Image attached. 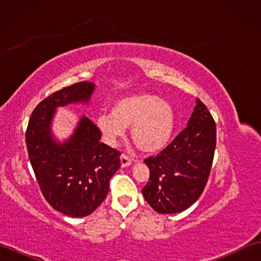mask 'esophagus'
I'll return each instance as SVG.
<instances>
[{
  "label": "esophagus",
  "instance_id": "obj_1",
  "mask_svg": "<svg viewBox=\"0 0 261 261\" xmlns=\"http://www.w3.org/2000/svg\"><path fill=\"white\" fill-rule=\"evenodd\" d=\"M132 164V159H130L126 154H122L121 156V166L122 167H127Z\"/></svg>",
  "mask_w": 261,
  "mask_h": 261
}]
</instances>
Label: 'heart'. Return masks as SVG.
<instances>
[{
  "instance_id": "b5f03b06",
  "label": "heart",
  "mask_w": 261,
  "mask_h": 261,
  "mask_svg": "<svg viewBox=\"0 0 261 261\" xmlns=\"http://www.w3.org/2000/svg\"><path fill=\"white\" fill-rule=\"evenodd\" d=\"M96 125L104 140L114 146L131 126V139L143 152L163 149L173 135L175 114L171 105L152 94H138L120 99L112 114L99 115Z\"/></svg>"
}]
</instances>
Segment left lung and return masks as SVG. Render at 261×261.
Here are the masks:
<instances>
[{
  "mask_svg": "<svg viewBox=\"0 0 261 261\" xmlns=\"http://www.w3.org/2000/svg\"><path fill=\"white\" fill-rule=\"evenodd\" d=\"M216 125L196 98L187 126L157 156L145 159L150 176L142 188L147 203L162 214L185 211L204 191L212 167Z\"/></svg>",
  "mask_w": 261,
  "mask_h": 261,
  "instance_id": "1",
  "label": "left lung"
}]
</instances>
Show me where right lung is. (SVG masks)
Segmentation results:
<instances>
[{
	"label": "right lung",
	"instance_id": "obj_1",
	"mask_svg": "<svg viewBox=\"0 0 261 261\" xmlns=\"http://www.w3.org/2000/svg\"><path fill=\"white\" fill-rule=\"evenodd\" d=\"M95 84L81 82L53 93L33 110L25 132L29 159L42 195L51 206L70 218L95 211L107 197L110 179L120 168V151L101 142V132L83 115L74 134L60 142L51 121L56 109L90 102Z\"/></svg>",
	"mask_w": 261,
	"mask_h": 261
}]
</instances>
